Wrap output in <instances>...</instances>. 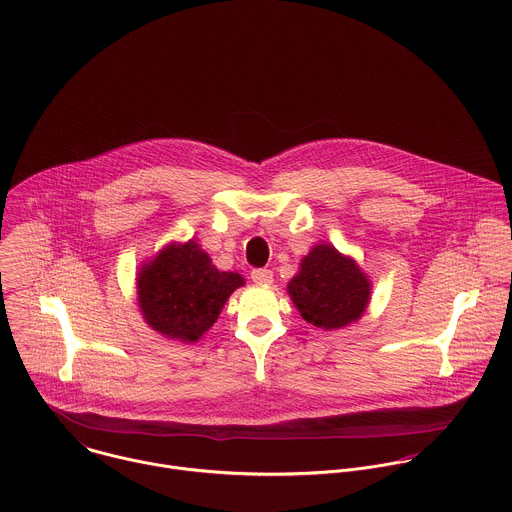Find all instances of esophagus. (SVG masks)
I'll return each mask as SVG.
<instances>
[{"mask_svg": "<svg viewBox=\"0 0 512 512\" xmlns=\"http://www.w3.org/2000/svg\"><path fill=\"white\" fill-rule=\"evenodd\" d=\"M250 278H252V282H256V284H272V282H274L272 270H266V268H256V270H252Z\"/></svg>", "mask_w": 512, "mask_h": 512, "instance_id": "esophagus-1", "label": "esophagus"}]
</instances>
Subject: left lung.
<instances>
[{
    "label": "left lung",
    "instance_id": "8db88e82",
    "mask_svg": "<svg viewBox=\"0 0 512 512\" xmlns=\"http://www.w3.org/2000/svg\"><path fill=\"white\" fill-rule=\"evenodd\" d=\"M301 317L319 329H341L363 317L370 280L359 264L331 244H317L288 284Z\"/></svg>",
    "mask_w": 512,
    "mask_h": 512
}]
</instances>
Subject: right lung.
Returning <instances> with one entry per match:
<instances>
[{"mask_svg":"<svg viewBox=\"0 0 512 512\" xmlns=\"http://www.w3.org/2000/svg\"><path fill=\"white\" fill-rule=\"evenodd\" d=\"M244 278L220 272L195 240L169 244L142 266L138 305L147 325L183 343H195L219 319L220 311Z\"/></svg>","mask_w":512,"mask_h":512,"instance_id":"obj_1","label":"right lung"}]
</instances>
